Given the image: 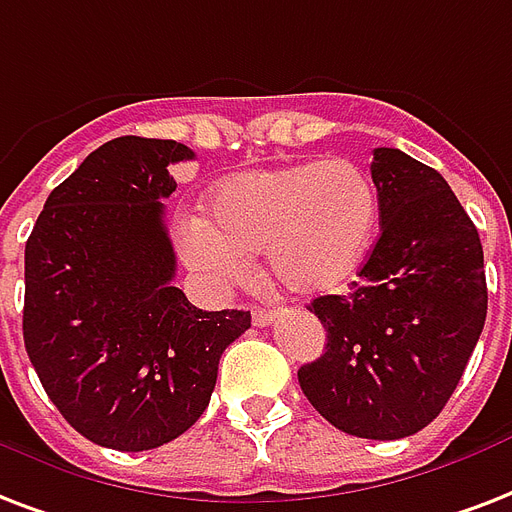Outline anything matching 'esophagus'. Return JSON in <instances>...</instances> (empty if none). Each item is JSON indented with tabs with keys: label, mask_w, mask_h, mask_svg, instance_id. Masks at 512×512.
I'll list each match as a JSON object with an SVG mask.
<instances>
[{
	"label": "esophagus",
	"mask_w": 512,
	"mask_h": 512,
	"mask_svg": "<svg viewBox=\"0 0 512 512\" xmlns=\"http://www.w3.org/2000/svg\"><path fill=\"white\" fill-rule=\"evenodd\" d=\"M273 319H276V311H271V308H260V306L252 308V322H255L257 327L271 325Z\"/></svg>",
	"instance_id": "esophagus-1"
}]
</instances>
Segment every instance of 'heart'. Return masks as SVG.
I'll use <instances>...</instances> for the list:
<instances>
[{
    "label": "heart",
    "instance_id": "heart-1",
    "mask_svg": "<svg viewBox=\"0 0 512 512\" xmlns=\"http://www.w3.org/2000/svg\"><path fill=\"white\" fill-rule=\"evenodd\" d=\"M212 219L179 222L177 247L190 271L212 287H230L263 252L268 268L298 295H322L351 279L373 241L378 195L346 158L247 171L220 182Z\"/></svg>",
    "mask_w": 512,
    "mask_h": 512
}]
</instances>
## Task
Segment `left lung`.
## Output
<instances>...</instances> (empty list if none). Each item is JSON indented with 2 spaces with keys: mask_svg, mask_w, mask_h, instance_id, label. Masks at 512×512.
Returning <instances> with one entry per match:
<instances>
[{
  "mask_svg": "<svg viewBox=\"0 0 512 512\" xmlns=\"http://www.w3.org/2000/svg\"><path fill=\"white\" fill-rule=\"evenodd\" d=\"M370 177L381 236L346 295L308 306L327 343L298 381L341 432L397 440L427 427L454 395L489 292L478 230L438 171L378 147Z\"/></svg>",
  "mask_w": 512,
  "mask_h": 512,
  "instance_id": "left-lung-1",
  "label": "left lung"
}]
</instances>
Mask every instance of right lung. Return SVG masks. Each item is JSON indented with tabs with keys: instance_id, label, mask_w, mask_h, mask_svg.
I'll return each mask as SVG.
<instances>
[{
	"instance_id": "add662e5",
	"label": "right lung",
	"mask_w": 512,
	"mask_h": 512,
	"mask_svg": "<svg viewBox=\"0 0 512 512\" xmlns=\"http://www.w3.org/2000/svg\"><path fill=\"white\" fill-rule=\"evenodd\" d=\"M174 139L117 136L48 195L26 241L23 343L61 416L115 451H150L206 411L249 311H201L174 287L163 198Z\"/></svg>"
}]
</instances>
